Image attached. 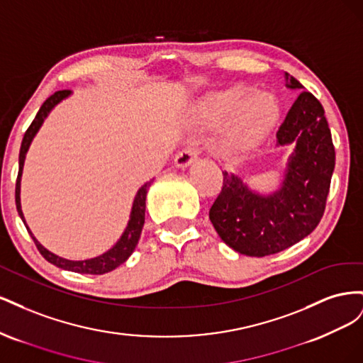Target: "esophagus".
<instances>
[{
	"label": "esophagus",
	"instance_id": "34e87169",
	"mask_svg": "<svg viewBox=\"0 0 363 363\" xmlns=\"http://www.w3.org/2000/svg\"><path fill=\"white\" fill-rule=\"evenodd\" d=\"M199 155H200L199 148L188 145V147H184L182 151L177 152V156H175V159H174V164L177 168H186V167H189V164L196 157H199Z\"/></svg>",
	"mask_w": 363,
	"mask_h": 363
}]
</instances>
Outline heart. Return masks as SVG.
<instances>
[{"instance_id": "heart-1", "label": "heart", "mask_w": 363, "mask_h": 363, "mask_svg": "<svg viewBox=\"0 0 363 363\" xmlns=\"http://www.w3.org/2000/svg\"><path fill=\"white\" fill-rule=\"evenodd\" d=\"M244 89H230L218 92L203 103L201 112L208 121H221L235 111L230 139L236 144L262 138L276 123L279 116V106L267 92H255L244 96Z\"/></svg>"}]
</instances>
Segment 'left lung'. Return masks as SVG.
Here are the masks:
<instances>
[{
  "label": "left lung",
  "instance_id": "8db88e82",
  "mask_svg": "<svg viewBox=\"0 0 363 363\" xmlns=\"http://www.w3.org/2000/svg\"><path fill=\"white\" fill-rule=\"evenodd\" d=\"M288 75V74H286ZM301 89L291 77L288 84ZM295 142L281 189L262 196L223 172V188L208 218L224 242L240 255L263 257L300 242L320 224L335 169V147L321 103L301 92L277 130V144Z\"/></svg>",
  "mask_w": 363,
  "mask_h": 363
}]
</instances>
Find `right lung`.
<instances>
[{"label": "right lung", "instance_id": "right-lung-1", "mask_svg": "<svg viewBox=\"0 0 363 363\" xmlns=\"http://www.w3.org/2000/svg\"><path fill=\"white\" fill-rule=\"evenodd\" d=\"M71 91L65 89V91H57L54 92L51 96H48L45 103H43L39 108V112L36 113L35 119H33V123L30 124V127L27 128L24 139H23V144H21V151H19V171H18V179H16V188H15V201H16V208H18V213L23 219L24 224H26V219L23 215V211H21V199H19V192H21V174H23V167H24V159H26V152L30 147V142L35 138V135L38 133L39 127L42 125L43 119L50 113L51 108L56 106L57 103H60L63 98H67L69 95ZM151 182L145 183L142 188L138 191L136 194V199L133 203V208H131V215H130V221L128 225L125 228L124 235L121 236V239L116 242V245L108 250L104 255L98 256L95 259H89V260H80V262H72V260H67V259H62L56 255H52L47 248H43L36 238L31 235V232L28 230L30 236L33 238L36 244V248L39 250L40 255L45 257L50 263L52 265H56L62 269H68V271H74V272H80V274H95V276H100V274H106V272H111L112 269H115L116 267H119L121 263H124L130 256L131 252L135 251L138 242H139V238L142 233V227H144L145 223V199H147V191L150 188Z\"/></svg>", "mask_w": 363, "mask_h": 363}]
</instances>
